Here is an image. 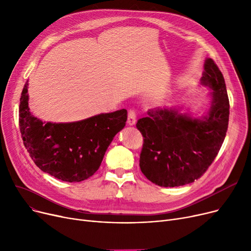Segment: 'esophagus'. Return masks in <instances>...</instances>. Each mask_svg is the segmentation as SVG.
Segmentation results:
<instances>
[{
    "mask_svg": "<svg viewBox=\"0 0 251 251\" xmlns=\"http://www.w3.org/2000/svg\"><path fill=\"white\" fill-rule=\"evenodd\" d=\"M127 122H128V124L130 126H132V125L135 124V122H136V114H135L134 110H130L128 112V121Z\"/></svg>",
    "mask_w": 251,
    "mask_h": 251,
    "instance_id": "34e87169",
    "label": "esophagus"
}]
</instances>
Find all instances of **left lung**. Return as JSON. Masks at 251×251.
Listing matches in <instances>:
<instances>
[{"label": "left lung", "mask_w": 251, "mask_h": 251, "mask_svg": "<svg viewBox=\"0 0 251 251\" xmlns=\"http://www.w3.org/2000/svg\"><path fill=\"white\" fill-rule=\"evenodd\" d=\"M201 84L207 86L210 105L201 117L180 113V108L149 110L136 127L143 136L139 166L155 185L177 187L201 178L225 139L229 99L225 79L215 62L206 58Z\"/></svg>", "instance_id": "left-lung-1"}]
</instances>
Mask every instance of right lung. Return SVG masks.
<instances>
[{"mask_svg":"<svg viewBox=\"0 0 251 251\" xmlns=\"http://www.w3.org/2000/svg\"><path fill=\"white\" fill-rule=\"evenodd\" d=\"M28 100L26 82L19 104L24 147L39 169L66 182H81L94 175L115 135L127 121V111L122 109L81 121L46 123L29 111Z\"/></svg>","mask_w":251,"mask_h":251,"instance_id":"1","label":"right lung"}]
</instances>
